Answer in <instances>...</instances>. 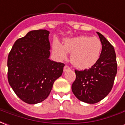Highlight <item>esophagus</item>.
I'll return each instance as SVG.
<instances>
[{
  "label": "esophagus",
  "instance_id": "esophagus-1",
  "mask_svg": "<svg viewBox=\"0 0 125 125\" xmlns=\"http://www.w3.org/2000/svg\"><path fill=\"white\" fill-rule=\"evenodd\" d=\"M64 72H65V71H68V70H70V67H69V66H64Z\"/></svg>",
  "mask_w": 125,
  "mask_h": 125
}]
</instances>
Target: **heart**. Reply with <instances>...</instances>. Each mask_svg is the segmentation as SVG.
I'll return each instance as SVG.
<instances>
[{
  "instance_id": "b5f03b06",
  "label": "heart",
  "mask_w": 125,
  "mask_h": 125,
  "mask_svg": "<svg viewBox=\"0 0 125 125\" xmlns=\"http://www.w3.org/2000/svg\"><path fill=\"white\" fill-rule=\"evenodd\" d=\"M102 51L101 41L96 37L80 36L64 40V45L52 44V51L57 59L64 60L71 53V62L79 69L91 68L99 60Z\"/></svg>"
}]
</instances>
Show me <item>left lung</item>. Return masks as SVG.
I'll use <instances>...</instances> for the list:
<instances>
[{
  "label": "left lung",
  "mask_w": 125,
  "mask_h": 125,
  "mask_svg": "<svg viewBox=\"0 0 125 125\" xmlns=\"http://www.w3.org/2000/svg\"><path fill=\"white\" fill-rule=\"evenodd\" d=\"M96 33L102 43L99 60L91 69L75 70L76 79L72 84V91L76 98L89 104L96 103L108 95L117 72L114 47L103 34Z\"/></svg>",
  "instance_id": "1"
}]
</instances>
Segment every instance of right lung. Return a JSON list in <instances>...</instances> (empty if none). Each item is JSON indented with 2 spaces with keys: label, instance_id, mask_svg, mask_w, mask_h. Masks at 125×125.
Wrapping results in <instances>:
<instances>
[{
  "label": "right lung",
  "instance_id": "1",
  "mask_svg": "<svg viewBox=\"0 0 125 125\" xmlns=\"http://www.w3.org/2000/svg\"><path fill=\"white\" fill-rule=\"evenodd\" d=\"M46 30L31 31L16 40L8 56V81L22 101L34 104L44 101L64 64L49 59L51 44Z\"/></svg>",
  "mask_w": 125,
  "mask_h": 125
}]
</instances>
